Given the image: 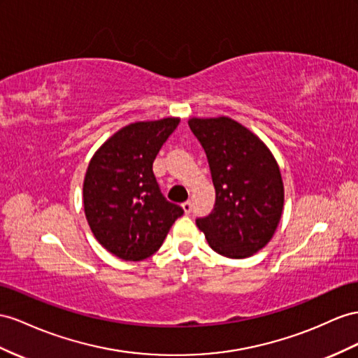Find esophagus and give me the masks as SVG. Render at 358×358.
<instances>
[{
    "mask_svg": "<svg viewBox=\"0 0 358 358\" xmlns=\"http://www.w3.org/2000/svg\"><path fill=\"white\" fill-rule=\"evenodd\" d=\"M182 208H185V212L186 213H189L190 210H192V203H190V199H187V201H185V203H182Z\"/></svg>",
    "mask_w": 358,
    "mask_h": 358,
    "instance_id": "obj_1",
    "label": "esophagus"
}]
</instances>
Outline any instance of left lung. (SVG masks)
<instances>
[{"label":"left lung","instance_id":"obj_1","mask_svg":"<svg viewBox=\"0 0 358 358\" xmlns=\"http://www.w3.org/2000/svg\"><path fill=\"white\" fill-rule=\"evenodd\" d=\"M178 119L134 122L115 133L89 162L83 206L95 239L116 257L141 262L162 246L182 208L163 196L152 172Z\"/></svg>","mask_w":358,"mask_h":358}]
</instances>
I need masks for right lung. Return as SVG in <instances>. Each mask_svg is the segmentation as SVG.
<instances>
[{"label":"right lung","mask_w":358,"mask_h":358,"mask_svg":"<svg viewBox=\"0 0 358 358\" xmlns=\"http://www.w3.org/2000/svg\"><path fill=\"white\" fill-rule=\"evenodd\" d=\"M215 186L212 213L198 217L210 248L246 259L268 245L280 224L284 186L277 162L257 136L231 117H192Z\"/></svg>","instance_id":"1"}]
</instances>
